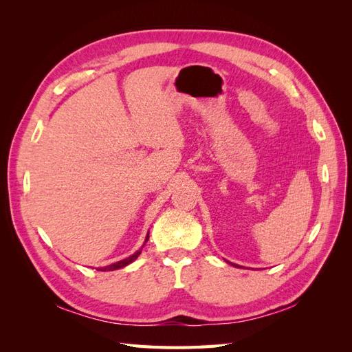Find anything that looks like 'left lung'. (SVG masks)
I'll return each instance as SVG.
<instances>
[{
  "label": "left lung",
  "instance_id": "8db88e82",
  "mask_svg": "<svg viewBox=\"0 0 352 352\" xmlns=\"http://www.w3.org/2000/svg\"><path fill=\"white\" fill-rule=\"evenodd\" d=\"M232 264V263H230ZM232 265H235V264H232ZM236 267H238V265H236Z\"/></svg>",
  "mask_w": 352,
  "mask_h": 352
}]
</instances>
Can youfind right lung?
<instances>
[{
    "instance_id": "1",
    "label": "right lung",
    "mask_w": 352,
    "mask_h": 352,
    "mask_svg": "<svg viewBox=\"0 0 352 352\" xmlns=\"http://www.w3.org/2000/svg\"><path fill=\"white\" fill-rule=\"evenodd\" d=\"M148 236L146 235V238H145V242H144V245L146 243V241H148ZM144 245H142V248H144ZM142 248H140L138 250L135 254H132L131 257H127V258H124V260H122V261H117V263H114V264H110V265H105V267H100L98 270L100 272H111V270H117V269H122V267H126L127 264H131L132 261H135L138 257H140V254H141V251H142Z\"/></svg>"
}]
</instances>
